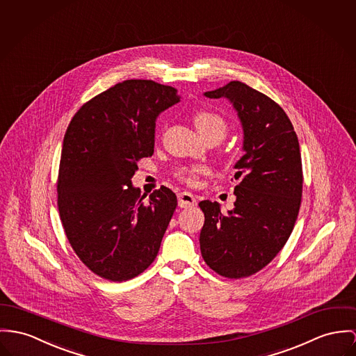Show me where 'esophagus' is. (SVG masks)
Instances as JSON below:
<instances>
[{
    "instance_id": "1",
    "label": "esophagus",
    "mask_w": 356,
    "mask_h": 356,
    "mask_svg": "<svg viewBox=\"0 0 356 356\" xmlns=\"http://www.w3.org/2000/svg\"><path fill=\"white\" fill-rule=\"evenodd\" d=\"M177 200H179V207H181V209H188V207L196 206V199L190 192L177 193Z\"/></svg>"
}]
</instances>
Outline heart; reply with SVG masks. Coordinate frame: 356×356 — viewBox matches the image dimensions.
<instances>
[{"instance_id": "obj_1", "label": "heart", "mask_w": 356, "mask_h": 356, "mask_svg": "<svg viewBox=\"0 0 356 356\" xmlns=\"http://www.w3.org/2000/svg\"><path fill=\"white\" fill-rule=\"evenodd\" d=\"M193 123L197 129V131L202 134L204 139L211 137L222 138L227 133V122L226 119L216 111L199 110L193 115ZM206 173V168L200 165H180L175 170V177L179 180L195 184L200 175Z\"/></svg>"}]
</instances>
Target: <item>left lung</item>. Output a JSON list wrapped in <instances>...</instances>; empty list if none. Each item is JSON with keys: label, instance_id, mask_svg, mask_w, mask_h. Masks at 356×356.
I'll return each instance as SVG.
<instances>
[{"label": "left lung", "instance_id": "8db88e82", "mask_svg": "<svg viewBox=\"0 0 356 356\" xmlns=\"http://www.w3.org/2000/svg\"><path fill=\"white\" fill-rule=\"evenodd\" d=\"M229 99L244 129L245 154L236 164L234 209L220 213L217 202L203 200L200 252L206 264L229 279L259 273L287 243L300 213L301 152L283 108L244 82L232 81L206 92Z\"/></svg>", "mask_w": 356, "mask_h": 356}]
</instances>
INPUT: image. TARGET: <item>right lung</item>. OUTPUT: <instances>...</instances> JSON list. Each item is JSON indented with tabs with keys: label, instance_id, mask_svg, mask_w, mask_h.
<instances>
[{
	"label": "right lung",
	"instance_id": "add662e5",
	"mask_svg": "<svg viewBox=\"0 0 356 356\" xmlns=\"http://www.w3.org/2000/svg\"><path fill=\"white\" fill-rule=\"evenodd\" d=\"M180 102L177 89L126 80L95 96L72 118L58 172V210L66 237L93 274L126 282L156 259L177 197L161 186H131L138 163L154 152L156 118Z\"/></svg>",
	"mask_w": 356,
	"mask_h": 356
}]
</instances>
